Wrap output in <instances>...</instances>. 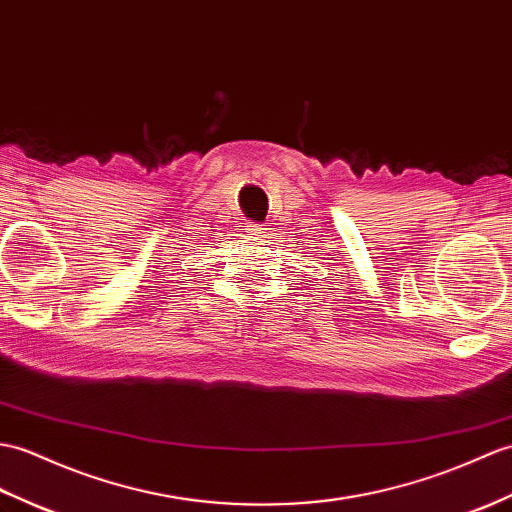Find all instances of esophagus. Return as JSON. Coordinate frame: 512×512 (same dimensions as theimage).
<instances>
[{"label": "esophagus", "mask_w": 512, "mask_h": 512, "mask_svg": "<svg viewBox=\"0 0 512 512\" xmlns=\"http://www.w3.org/2000/svg\"><path fill=\"white\" fill-rule=\"evenodd\" d=\"M246 233H248V235H255V237H259V235H264V233H266V229L261 227V224H248V227H246Z\"/></svg>", "instance_id": "esophagus-1"}]
</instances>
